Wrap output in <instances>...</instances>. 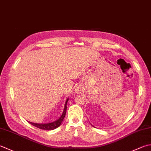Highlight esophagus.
<instances>
[{
	"instance_id": "obj_1",
	"label": "esophagus",
	"mask_w": 151,
	"mask_h": 151,
	"mask_svg": "<svg viewBox=\"0 0 151 151\" xmlns=\"http://www.w3.org/2000/svg\"><path fill=\"white\" fill-rule=\"evenodd\" d=\"M75 90V92L77 93H78L80 92V91H81V90H80V89H79V88H76Z\"/></svg>"
}]
</instances>
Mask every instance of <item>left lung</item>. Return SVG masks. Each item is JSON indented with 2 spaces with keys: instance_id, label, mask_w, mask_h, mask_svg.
<instances>
[{
  "instance_id": "left-lung-1",
  "label": "left lung",
  "mask_w": 151,
  "mask_h": 151,
  "mask_svg": "<svg viewBox=\"0 0 151 151\" xmlns=\"http://www.w3.org/2000/svg\"><path fill=\"white\" fill-rule=\"evenodd\" d=\"M91 126H93V127H94V126H93V125H92V124H91Z\"/></svg>"
}]
</instances>
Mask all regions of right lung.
<instances>
[{
  "label": "right lung",
  "instance_id": "right-lung-1",
  "mask_svg": "<svg viewBox=\"0 0 151 151\" xmlns=\"http://www.w3.org/2000/svg\"><path fill=\"white\" fill-rule=\"evenodd\" d=\"M68 101H69V98H67L66 99L63 113H62L61 116L59 118L58 120H56L52 122L45 123V124H38V123H34L31 122H29L32 126L37 127L38 128L44 129V130H52V129H54L55 128H58V127L61 124V123L63 122L65 116L66 111H67V104Z\"/></svg>",
  "mask_w": 151,
  "mask_h": 151
}]
</instances>
